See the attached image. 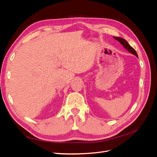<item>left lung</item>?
Here are the masks:
<instances>
[{
  "label": "left lung",
  "instance_id": "1",
  "mask_svg": "<svg viewBox=\"0 0 157 157\" xmlns=\"http://www.w3.org/2000/svg\"><path fill=\"white\" fill-rule=\"evenodd\" d=\"M113 38L115 39H116L117 40H118V42H120V43L124 46V48L127 50L128 52H130V53H132V54H134V56H136L137 58H138V56H137V52H136V50L132 48V47L128 44V42L124 40V39H122V38H121V37H117V36H113Z\"/></svg>",
  "mask_w": 157,
  "mask_h": 157
}]
</instances>
